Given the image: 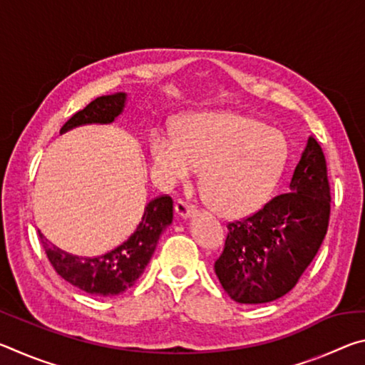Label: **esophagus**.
Masks as SVG:
<instances>
[{
  "instance_id": "esophagus-1",
  "label": "esophagus",
  "mask_w": 365,
  "mask_h": 365,
  "mask_svg": "<svg viewBox=\"0 0 365 365\" xmlns=\"http://www.w3.org/2000/svg\"><path fill=\"white\" fill-rule=\"evenodd\" d=\"M193 211H195L193 205H190V202L182 200V197H178L175 202V212L180 215V217H188V215Z\"/></svg>"
}]
</instances>
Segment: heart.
<instances>
[{"label":"heart","mask_w":365,"mask_h":365,"mask_svg":"<svg viewBox=\"0 0 365 365\" xmlns=\"http://www.w3.org/2000/svg\"><path fill=\"white\" fill-rule=\"evenodd\" d=\"M154 163L168 182L202 172V191L215 211L245 217L270 200L288 163V143L275 128L243 114L207 113L151 138Z\"/></svg>","instance_id":"1"}]
</instances>
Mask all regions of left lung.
Instances as JSON below:
<instances>
[{"label": "left lung", "instance_id": "obj_1", "mask_svg": "<svg viewBox=\"0 0 365 365\" xmlns=\"http://www.w3.org/2000/svg\"><path fill=\"white\" fill-rule=\"evenodd\" d=\"M330 182L322 146L309 137L283 193L250 217L227 225L224 251L214 264L225 292L242 304L285 296L316 257L330 220Z\"/></svg>", "mask_w": 365, "mask_h": 365}]
</instances>
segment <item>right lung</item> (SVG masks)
<instances>
[{
	"label": "right lung",
	"instance_id": "right-lung-1",
	"mask_svg": "<svg viewBox=\"0 0 365 365\" xmlns=\"http://www.w3.org/2000/svg\"><path fill=\"white\" fill-rule=\"evenodd\" d=\"M127 95L115 93L100 96L88 106L73 114L61 133L85 123H110L125 108ZM174 201L169 195H160L148 202L141 219L125 242L113 246L98 256H73L49 245L40 233L43 248L54 270L71 285L90 294L115 296L135 285L156 250L160 233L172 224Z\"/></svg>",
	"mask_w": 365,
	"mask_h": 365
}]
</instances>
